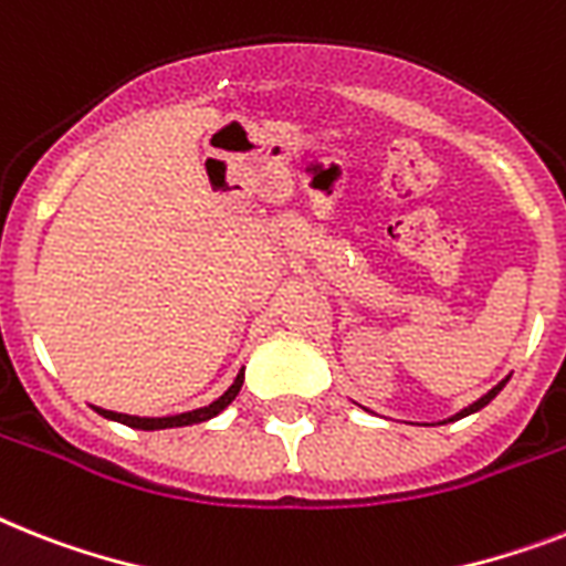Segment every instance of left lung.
Returning <instances> with one entry per match:
<instances>
[{
	"mask_svg": "<svg viewBox=\"0 0 566 566\" xmlns=\"http://www.w3.org/2000/svg\"><path fill=\"white\" fill-rule=\"evenodd\" d=\"M506 380H509V378H506ZM506 380H503V384H497V387L491 389V392H485V395H482L480 401H474V403H471V407H465V410H462V412H457V416L450 418V421H457V418H465V416H471V412L482 410V407H485V403H489V401H491V398H494V395H497V392H500V389L506 387Z\"/></svg>",
	"mask_w": 566,
	"mask_h": 566,
	"instance_id": "left-lung-1",
	"label": "left lung"
}]
</instances>
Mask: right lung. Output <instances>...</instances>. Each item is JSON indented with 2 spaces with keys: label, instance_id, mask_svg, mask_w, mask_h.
<instances>
[{
  "label": "right lung",
  "instance_id": "obj_1",
  "mask_svg": "<svg viewBox=\"0 0 566 566\" xmlns=\"http://www.w3.org/2000/svg\"><path fill=\"white\" fill-rule=\"evenodd\" d=\"M241 384H243V371L235 378V384L227 389V392L220 395L218 401H211L209 407H200V410H191V412H182V416H168V418H139V416H124V412H113V410H95L101 412L104 418L109 421H118V424H127V427H136V430H165V427H186V424H200L206 418H214L220 410H227L229 403L235 401V395L241 392Z\"/></svg>",
  "mask_w": 566,
  "mask_h": 566
}]
</instances>
